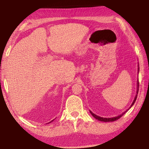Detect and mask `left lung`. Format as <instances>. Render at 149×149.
<instances>
[{
	"instance_id": "1",
	"label": "left lung",
	"mask_w": 149,
	"mask_h": 149,
	"mask_svg": "<svg viewBox=\"0 0 149 149\" xmlns=\"http://www.w3.org/2000/svg\"><path fill=\"white\" fill-rule=\"evenodd\" d=\"M138 71H139V68H138ZM138 86H139V82H138ZM138 91H137V94H138ZM137 95H136V97H135V99H134V102H133V103H132V106H131V107H132V106H133V105L134 104L135 102H136V98H137ZM131 107H130V108H131ZM128 110H129V109H128ZM126 112H127V110H126L125 112L123 113V114H120L119 116H115V117H113V118H103V117H100V116H97V115L95 114L94 113H93L92 112H91V111H90L91 114L93 115V117H95V118H96V119L100 120V121H104V122H112V121H115V120L119 119V118H120V117H121L123 115H124V114H125V113Z\"/></svg>"
}]
</instances>
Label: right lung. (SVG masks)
<instances>
[{"label": "right lung", "mask_w": 149, "mask_h": 149, "mask_svg": "<svg viewBox=\"0 0 149 149\" xmlns=\"http://www.w3.org/2000/svg\"><path fill=\"white\" fill-rule=\"evenodd\" d=\"M49 123H50V122H49Z\"/></svg>", "instance_id": "1"}]
</instances>
